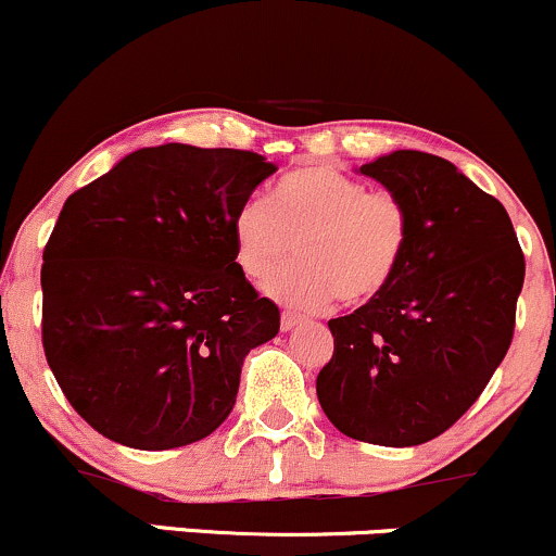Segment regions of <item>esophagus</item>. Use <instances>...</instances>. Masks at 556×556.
I'll list each match as a JSON object with an SVG mask.
<instances>
[{
	"label": "esophagus",
	"instance_id": "obj_1",
	"mask_svg": "<svg viewBox=\"0 0 556 556\" xmlns=\"http://www.w3.org/2000/svg\"><path fill=\"white\" fill-rule=\"evenodd\" d=\"M299 323H302V317H299L296 312H283V315H280V328H283V330L296 328Z\"/></svg>",
	"mask_w": 556,
	"mask_h": 556
}]
</instances>
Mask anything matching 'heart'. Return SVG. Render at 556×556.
<instances>
[{
	"mask_svg": "<svg viewBox=\"0 0 556 556\" xmlns=\"http://www.w3.org/2000/svg\"><path fill=\"white\" fill-rule=\"evenodd\" d=\"M236 265L267 280L291 254L296 260L267 283V294L296 309H315L339 294L359 304L383 294L402 270L413 241V215L394 191H370L326 165L289 173L270 202L249 197L230 220Z\"/></svg>",
	"mask_w": 556,
	"mask_h": 556,
	"instance_id": "1",
	"label": "heart"
}]
</instances>
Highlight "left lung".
I'll list each match as a JSON object with an SVG mask.
<instances>
[{
  "label": "left lung",
  "mask_w": 556,
  "mask_h": 556,
  "mask_svg": "<svg viewBox=\"0 0 556 556\" xmlns=\"http://www.w3.org/2000/svg\"><path fill=\"white\" fill-rule=\"evenodd\" d=\"M359 173L407 202L413 241L383 294L328 320L317 399L349 439L417 446L452 428L502 365L526 257L502 202L448 160L399 149Z\"/></svg>",
  "instance_id": "left-lung-1"
}]
</instances>
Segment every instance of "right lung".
Here are the masks:
<instances>
[{"label":"right lung","instance_id":"1","mask_svg":"<svg viewBox=\"0 0 556 556\" xmlns=\"http://www.w3.org/2000/svg\"><path fill=\"white\" fill-rule=\"evenodd\" d=\"M278 167L162 143L67 197L41 265V341L73 409L130 448L202 441L280 312L236 265L230 220Z\"/></svg>","mask_w":556,"mask_h":556}]
</instances>
